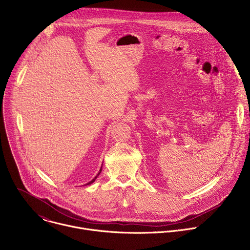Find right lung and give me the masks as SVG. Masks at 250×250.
<instances>
[{
    "instance_id": "obj_1",
    "label": "right lung",
    "mask_w": 250,
    "mask_h": 250,
    "mask_svg": "<svg viewBox=\"0 0 250 250\" xmlns=\"http://www.w3.org/2000/svg\"><path fill=\"white\" fill-rule=\"evenodd\" d=\"M101 171H102V168H101V169H100V172H99V173H98V175H97V176H96V177H95V178H94V179H93V180H92V181H90V182H89V183H87V184H86V185H89V184H92V183H93V182H95V180H96V179H97V177H98V176H99V174H100V173H101Z\"/></svg>"
}]
</instances>
